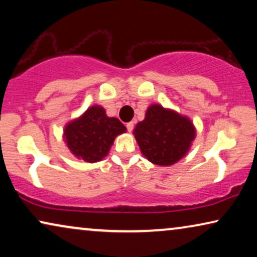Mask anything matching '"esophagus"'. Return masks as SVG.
<instances>
[{"label": "esophagus", "instance_id": "obj_1", "mask_svg": "<svg viewBox=\"0 0 257 257\" xmlns=\"http://www.w3.org/2000/svg\"><path fill=\"white\" fill-rule=\"evenodd\" d=\"M133 126H135V122H133V121H130V122H127V124H126V128H127L128 132H132Z\"/></svg>", "mask_w": 257, "mask_h": 257}]
</instances>
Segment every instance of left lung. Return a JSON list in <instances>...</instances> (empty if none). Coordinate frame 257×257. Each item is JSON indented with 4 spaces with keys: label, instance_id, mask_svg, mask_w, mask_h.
Returning <instances> with one entry per match:
<instances>
[{
    "label": "left lung",
    "instance_id": "obj_1",
    "mask_svg": "<svg viewBox=\"0 0 257 257\" xmlns=\"http://www.w3.org/2000/svg\"><path fill=\"white\" fill-rule=\"evenodd\" d=\"M137 143L151 163L170 166L185 157L195 138V128L188 118L151 105L145 119L135 128Z\"/></svg>",
    "mask_w": 257,
    "mask_h": 257
}]
</instances>
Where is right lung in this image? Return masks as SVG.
I'll use <instances>...</instances> for the list:
<instances>
[{
  "label": "right lung",
  "instance_id": "right-lung-1",
  "mask_svg": "<svg viewBox=\"0 0 257 257\" xmlns=\"http://www.w3.org/2000/svg\"><path fill=\"white\" fill-rule=\"evenodd\" d=\"M126 127L117 118H108L103 107L87 108L82 117L66 125L65 142L77 158L86 163H97L107 156L118 135Z\"/></svg>",
  "mask_w": 257,
  "mask_h": 257
}]
</instances>
